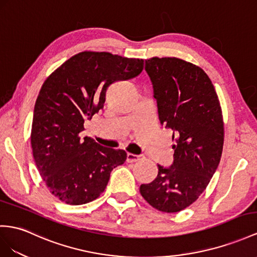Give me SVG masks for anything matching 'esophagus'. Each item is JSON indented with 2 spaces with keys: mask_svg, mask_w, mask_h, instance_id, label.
Segmentation results:
<instances>
[{
  "mask_svg": "<svg viewBox=\"0 0 257 257\" xmlns=\"http://www.w3.org/2000/svg\"><path fill=\"white\" fill-rule=\"evenodd\" d=\"M143 159V155H136L133 153H127V162L128 163H135Z\"/></svg>",
  "mask_w": 257,
  "mask_h": 257,
  "instance_id": "1",
  "label": "esophagus"
}]
</instances>
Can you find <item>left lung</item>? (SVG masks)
<instances>
[{"instance_id":"left-lung-1","label":"left lung","mask_w":257,"mask_h":257,"mask_svg":"<svg viewBox=\"0 0 257 257\" xmlns=\"http://www.w3.org/2000/svg\"><path fill=\"white\" fill-rule=\"evenodd\" d=\"M161 123L174 130V163L157 165L156 178L140 186L151 206L177 213L195 202L219 165L223 118L214 85L199 66L177 57L146 60Z\"/></svg>"}]
</instances>
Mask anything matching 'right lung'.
<instances>
[{
	"label": "right lung",
	"instance_id": "right-lung-1",
	"mask_svg": "<svg viewBox=\"0 0 257 257\" xmlns=\"http://www.w3.org/2000/svg\"><path fill=\"white\" fill-rule=\"evenodd\" d=\"M142 58L108 52H80L43 82L35 104L31 148L36 166L50 192L69 205L97 199L110 172L127 159L123 150L80 138L85 119L102 109L106 90L116 81L139 76Z\"/></svg>",
	"mask_w": 257,
	"mask_h": 257
}]
</instances>
